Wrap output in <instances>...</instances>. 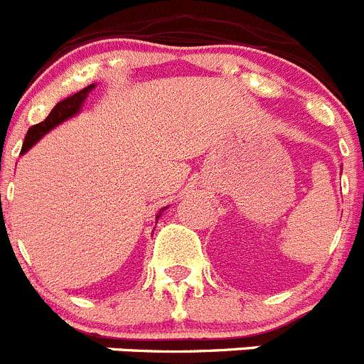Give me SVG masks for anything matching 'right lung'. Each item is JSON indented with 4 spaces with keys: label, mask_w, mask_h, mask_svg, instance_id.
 Here are the masks:
<instances>
[{
    "label": "right lung",
    "mask_w": 364,
    "mask_h": 364,
    "mask_svg": "<svg viewBox=\"0 0 364 364\" xmlns=\"http://www.w3.org/2000/svg\"><path fill=\"white\" fill-rule=\"evenodd\" d=\"M93 88H95V85L86 86V88H82L81 92L73 93V95L63 99V101H59L58 105L53 106V109L48 113V117H46L45 121L39 122V124H36V126H32V128L28 129V133H26V136H25V142H23L21 155H23V153L28 151V149L32 148L36 142L41 141L43 136H45L46 133L50 132V129H53L55 126L63 124L65 121L72 119L73 115H77V113L81 112L82 105H85L86 97H88L90 92H92ZM168 208H169V205H168ZM168 208H162L159 213H156V216H155L156 222H159V218L162 216V213H164Z\"/></svg>",
    "instance_id": "obj_1"
}]
</instances>
